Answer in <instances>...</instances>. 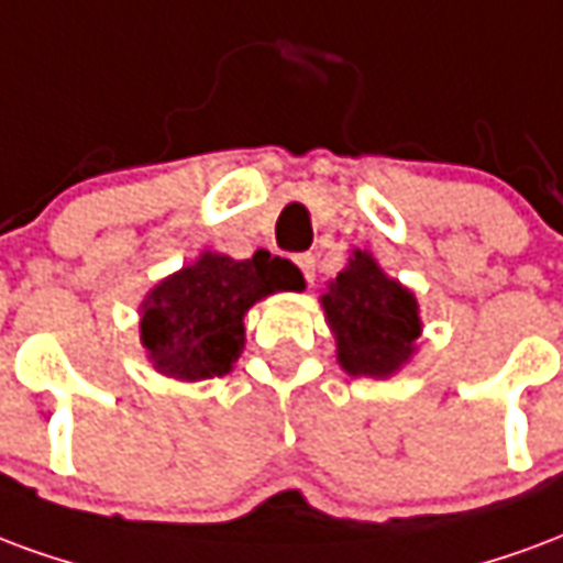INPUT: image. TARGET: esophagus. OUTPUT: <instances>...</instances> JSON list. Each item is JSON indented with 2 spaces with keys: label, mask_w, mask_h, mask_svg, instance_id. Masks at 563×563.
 Wrapping results in <instances>:
<instances>
[{
  "label": "esophagus",
  "mask_w": 563,
  "mask_h": 563,
  "mask_svg": "<svg viewBox=\"0 0 563 563\" xmlns=\"http://www.w3.org/2000/svg\"><path fill=\"white\" fill-rule=\"evenodd\" d=\"M297 266L302 269V276H306V282H314V266H318V261H314V254H297Z\"/></svg>",
  "instance_id": "obj_1"
}]
</instances>
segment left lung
<instances>
[{
  "instance_id": "obj_1",
  "label": "left lung",
  "mask_w": 563,
  "mask_h": 563,
  "mask_svg": "<svg viewBox=\"0 0 563 563\" xmlns=\"http://www.w3.org/2000/svg\"><path fill=\"white\" fill-rule=\"evenodd\" d=\"M323 309L335 332L339 363L351 375H393L420 339L417 299L384 276L368 252H354V261L323 294Z\"/></svg>"
}]
</instances>
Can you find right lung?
Returning a JSON list of instances; mask_svg holds the SVG:
<instances>
[{
  "instance_id": "1",
  "label": "right lung",
  "mask_w": 563,
  "mask_h": 563,
  "mask_svg": "<svg viewBox=\"0 0 563 563\" xmlns=\"http://www.w3.org/2000/svg\"><path fill=\"white\" fill-rule=\"evenodd\" d=\"M302 273L285 257L254 252L249 261L203 254L152 287L143 302L141 342L155 368L179 380L231 372L245 344L242 314L276 290H302Z\"/></svg>"
}]
</instances>
